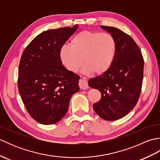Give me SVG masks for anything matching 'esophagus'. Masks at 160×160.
<instances>
[{
  "label": "esophagus",
  "instance_id": "1",
  "mask_svg": "<svg viewBox=\"0 0 160 160\" xmlns=\"http://www.w3.org/2000/svg\"><path fill=\"white\" fill-rule=\"evenodd\" d=\"M79 87L80 88V89H88V87H89L87 80L84 78H82V79H80L79 80Z\"/></svg>",
  "mask_w": 160,
  "mask_h": 160
}]
</instances>
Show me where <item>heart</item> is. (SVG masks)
I'll return each instance as SVG.
<instances>
[{
  "label": "heart",
  "instance_id": "obj_1",
  "mask_svg": "<svg viewBox=\"0 0 160 160\" xmlns=\"http://www.w3.org/2000/svg\"><path fill=\"white\" fill-rule=\"evenodd\" d=\"M69 46L60 51L61 62L71 72H77L82 62L84 72L100 75L113 63L116 53V42L108 33L82 31L71 40Z\"/></svg>",
  "mask_w": 160,
  "mask_h": 160
}]
</instances>
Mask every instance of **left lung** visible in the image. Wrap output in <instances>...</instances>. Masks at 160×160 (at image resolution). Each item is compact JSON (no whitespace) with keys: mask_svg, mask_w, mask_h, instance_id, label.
<instances>
[{"mask_svg":"<svg viewBox=\"0 0 160 160\" xmlns=\"http://www.w3.org/2000/svg\"><path fill=\"white\" fill-rule=\"evenodd\" d=\"M116 42V53L106 72L89 80V86L101 92V99L93 104L95 112L107 121L127 115L140 96L144 74V58L140 47L131 37L113 27L101 26Z\"/></svg>","mask_w":160,"mask_h":160,"instance_id":"obj_1","label":"left lung"}]
</instances>
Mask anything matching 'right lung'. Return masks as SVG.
<instances>
[{
    "mask_svg": "<svg viewBox=\"0 0 160 160\" xmlns=\"http://www.w3.org/2000/svg\"><path fill=\"white\" fill-rule=\"evenodd\" d=\"M77 28L74 25L43 32L22 54L18 91L29 114L40 124L60 121L67 113L71 96L80 89V76L67 70L60 58V49Z\"/></svg>",
    "mask_w": 160,
    "mask_h": 160,
    "instance_id": "right-lung-1",
    "label": "right lung"
}]
</instances>
